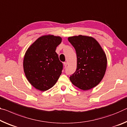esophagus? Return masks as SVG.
Segmentation results:
<instances>
[{"label": "esophagus", "mask_w": 127, "mask_h": 127, "mask_svg": "<svg viewBox=\"0 0 127 127\" xmlns=\"http://www.w3.org/2000/svg\"><path fill=\"white\" fill-rule=\"evenodd\" d=\"M64 67H66L67 66V62H64Z\"/></svg>", "instance_id": "1"}]
</instances>
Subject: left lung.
<instances>
[{"label":"left lung","instance_id":"left-lung-1","mask_svg":"<svg viewBox=\"0 0 127 127\" xmlns=\"http://www.w3.org/2000/svg\"><path fill=\"white\" fill-rule=\"evenodd\" d=\"M77 55V68L71 75L72 83L80 89L87 90L98 85L107 67L106 54L99 43L91 37L73 36L68 38Z\"/></svg>","mask_w":127,"mask_h":127}]
</instances>
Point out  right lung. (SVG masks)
I'll use <instances>...</instances> for the list:
<instances>
[{
  "label": "right lung",
  "instance_id": "obj_1",
  "mask_svg": "<svg viewBox=\"0 0 127 127\" xmlns=\"http://www.w3.org/2000/svg\"><path fill=\"white\" fill-rule=\"evenodd\" d=\"M62 38L53 35L39 37L27 50L24 58L25 76L31 85L46 91L55 85L63 70V63L56 53Z\"/></svg>",
  "mask_w": 127,
  "mask_h": 127
}]
</instances>
